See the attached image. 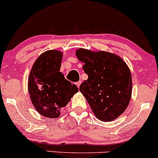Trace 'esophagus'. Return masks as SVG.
<instances>
[{"label": "esophagus", "instance_id": "34e87169", "mask_svg": "<svg viewBox=\"0 0 158 158\" xmlns=\"http://www.w3.org/2000/svg\"><path fill=\"white\" fill-rule=\"evenodd\" d=\"M81 81H77V82L76 83V85H77V87H80V86H81Z\"/></svg>", "mask_w": 158, "mask_h": 158}]
</instances>
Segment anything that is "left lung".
I'll use <instances>...</instances> for the list:
<instances>
[{
  "label": "left lung",
  "instance_id": "left-lung-1",
  "mask_svg": "<svg viewBox=\"0 0 158 158\" xmlns=\"http://www.w3.org/2000/svg\"><path fill=\"white\" fill-rule=\"evenodd\" d=\"M76 55L84 63L88 79L80 86L97 118L113 121L125 110L131 97L132 78L129 68L119 56L105 52L78 49Z\"/></svg>",
  "mask_w": 158,
  "mask_h": 158
}]
</instances>
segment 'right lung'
I'll use <instances>...</instances> for the list:
<instances>
[{
	"label": "right lung",
	"instance_id": "1",
	"mask_svg": "<svg viewBox=\"0 0 158 158\" xmlns=\"http://www.w3.org/2000/svg\"><path fill=\"white\" fill-rule=\"evenodd\" d=\"M62 58L60 51H45L37 58L28 79L32 103L45 117H58L62 108L78 92L77 86L67 81L60 72Z\"/></svg>",
	"mask_w": 158,
	"mask_h": 158
}]
</instances>
